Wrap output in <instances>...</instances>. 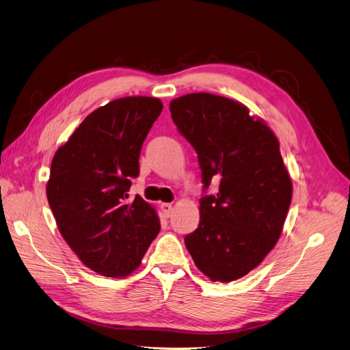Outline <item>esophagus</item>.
Instances as JSON below:
<instances>
[{"mask_svg":"<svg viewBox=\"0 0 350 350\" xmlns=\"http://www.w3.org/2000/svg\"><path fill=\"white\" fill-rule=\"evenodd\" d=\"M160 209H162V212H163L166 218H169V216H171L172 212H174V206L171 203H162V204H160Z\"/></svg>","mask_w":350,"mask_h":350,"instance_id":"1","label":"esophagus"}]
</instances>
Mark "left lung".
Returning a JSON list of instances; mask_svg holds the SVG:
<instances>
[{
	"label": "left lung",
	"instance_id": "left-lung-1",
	"mask_svg": "<svg viewBox=\"0 0 350 350\" xmlns=\"http://www.w3.org/2000/svg\"><path fill=\"white\" fill-rule=\"evenodd\" d=\"M174 124L190 143L204 188L200 222L184 239L196 267L212 281L230 282L256 268L277 244L293 185L271 128L241 103L194 92L169 105Z\"/></svg>",
	"mask_w": 350,
	"mask_h": 350
}]
</instances>
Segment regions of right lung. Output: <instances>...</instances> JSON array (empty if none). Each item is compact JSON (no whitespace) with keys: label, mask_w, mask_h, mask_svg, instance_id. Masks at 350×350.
<instances>
[{"label":"right lung","mask_w":350,"mask_h":350,"mask_svg":"<svg viewBox=\"0 0 350 350\" xmlns=\"http://www.w3.org/2000/svg\"><path fill=\"white\" fill-rule=\"evenodd\" d=\"M154 97H124L82 120L55 152L46 183L59 231L85 267L128 277L160 231L154 207L126 198L150 128L162 111Z\"/></svg>","instance_id":"right-lung-1"}]
</instances>
